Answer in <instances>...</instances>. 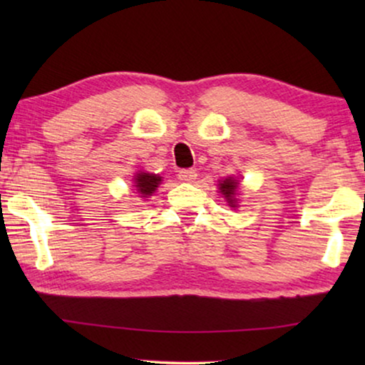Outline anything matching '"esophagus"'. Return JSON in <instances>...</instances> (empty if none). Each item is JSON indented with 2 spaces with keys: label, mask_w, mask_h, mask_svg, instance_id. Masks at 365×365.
Here are the masks:
<instances>
[{
  "label": "esophagus",
  "mask_w": 365,
  "mask_h": 365,
  "mask_svg": "<svg viewBox=\"0 0 365 365\" xmlns=\"http://www.w3.org/2000/svg\"><path fill=\"white\" fill-rule=\"evenodd\" d=\"M196 176H197L196 169H181V171L178 173V179L184 182H192L194 179H196Z\"/></svg>",
  "instance_id": "esophagus-1"
}]
</instances>
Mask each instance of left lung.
Returning a JSON list of instances; mask_svg holds the SVG:
<instances>
[{
	"instance_id": "obj_1",
	"label": "left lung",
	"mask_w": 365,
	"mask_h": 365,
	"mask_svg": "<svg viewBox=\"0 0 365 365\" xmlns=\"http://www.w3.org/2000/svg\"><path fill=\"white\" fill-rule=\"evenodd\" d=\"M236 187H237V182L234 181L232 178H227L224 179V181L219 182V189H221V192L224 194V197H226V201L231 204V207H236Z\"/></svg>"
}]
</instances>
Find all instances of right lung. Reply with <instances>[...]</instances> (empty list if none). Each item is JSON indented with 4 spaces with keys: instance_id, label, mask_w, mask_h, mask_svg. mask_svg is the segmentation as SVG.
Segmentation results:
<instances>
[{
    "instance_id": "add662e5",
    "label": "right lung",
    "mask_w": 365,
    "mask_h": 365,
    "mask_svg": "<svg viewBox=\"0 0 365 365\" xmlns=\"http://www.w3.org/2000/svg\"><path fill=\"white\" fill-rule=\"evenodd\" d=\"M159 181H161V178L156 176V174H149V173H139L138 176L134 178L138 192H141L143 197L151 196V194L156 191Z\"/></svg>"
}]
</instances>
